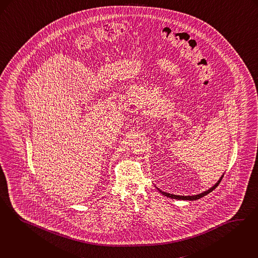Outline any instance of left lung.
Returning a JSON list of instances; mask_svg holds the SVG:
<instances>
[{"mask_svg": "<svg viewBox=\"0 0 258 258\" xmlns=\"http://www.w3.org/2000/svg\"><path fill=\"white\" fill-rule=\"evenodd\" d=\"M223 176H224V175L221 176V178L217 181V183H215V184L212 186L211 188H209L208 190H206V191L203 192V193H201V194L193 195V196H179V195H173V194L166 193V192L161 191L159 188H157V190H158V191H159L163 196L168 197V198H171V199H175V200H183V201H195V200H199V199H201V198H203V197L206 196V195H207V194H209L210 192H212V191L216 188L217 186L219 185V183L221 182V180H222Z\"/></svg>", "mask_w": 258, "mask_h": 258, "instance_id": "obj_1", "label": "left lung"}]
</instances>
